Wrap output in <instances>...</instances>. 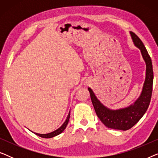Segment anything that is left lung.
Instances as JSON below:
<instances>
[{
    "mask_svg": "<svg viewBox=\"0 0 158 158\" xmlns=\"http://www.w3.org/2000/svg\"><path fill=\"white\" fill-rule=\"evenodd\" d=\"M130 34L134 44L139 48L146 62V78L139 98L133 105L125 109L110 110L101 103L93 90L88 88L94 109L101 122L108 128L124 131L131 129L145 114L152 97L153 84L152 64L150 55L141 40L134 32L130 31Z\"/></svg>",
    "mask_w": 158,
    "mask_h": 158,
    "instance_id": "left-lung-1",
    "label": "left lung"
}]
</instances>
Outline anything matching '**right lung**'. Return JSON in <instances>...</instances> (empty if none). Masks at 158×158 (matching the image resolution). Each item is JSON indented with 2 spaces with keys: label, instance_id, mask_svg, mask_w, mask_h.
<instances>
[{
  "label": "right lung",
  "instance_id": "right-lung-1",
  "mask_svg": "<svg viewBox=\"0 0 158 158\" xmlns=\"http://www.w3.org/2000/svg\"><path fill=\"white\" fill-rule=\"evenodd\" d=\"M70 111L69 112L68 117H67V119L65 120V122H64V124H62L59 129H57V130L54 131L51 133H48V134H37V133H34V134H36V135H38L39 137H43V138H52L53 137H55V136H57L58 135H60V134H61L62 131L64 130V129L66 128L67 125H68V124L69 118H70Z\"/></svg>",
  "mask_w": 158,
  "mask_h": 158
}]
</instances>
